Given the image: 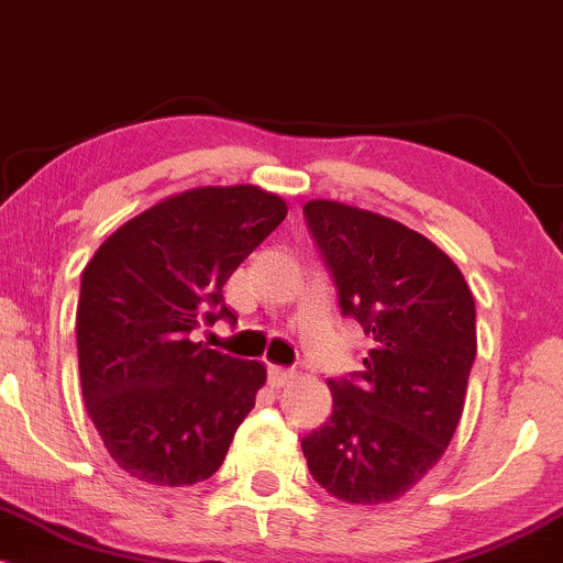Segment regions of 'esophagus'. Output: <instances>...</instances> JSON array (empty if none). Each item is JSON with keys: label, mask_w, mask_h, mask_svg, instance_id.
Here are the masks:
<instances>
[{"label": "esophagus", "mask_w": 563, "mask_h": 563, "mask_svg": "<svg viewBox=\"0 0 563 563\" xmlns=\"http://www.w3.org/2000/svg\"><path fill=\"white\" fill-rule=\"evenodd\" d=\"M267 378L273 386H286L290 378H294V371H288V367H280V365H269L267 367Z\"/></svg>", "instance_id": "esophagus-1"}]
</instances>
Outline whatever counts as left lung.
<instances>
[{
	"label": "left lung",
	"mask_w": 563,
	"mask_h": 563,
	"mask_svg": "<svg viewBox=\"0 0 563 563\" xmlns=\"http://www.w3.org/2000/svg\"><path fill=\"white\" fill-rule=\"evenodd\" d=\"M303 219L341 314L373 341L363 371L328 378L333 412L301 439L303 457L339 500H397L437 466L463 416L474 296L444 251L394 219L335 200H309Z\"/></svg>",
	"instance_id": "8db88e82"
}]
</instances>
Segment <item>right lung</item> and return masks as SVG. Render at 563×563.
I'll return each instance as SVG.
<instances>
[{
	"instance_id": "obj_1",
	"label": "right lung",
	"mask_w": 563,
	"mask_h": 563,
	"mask_svg": "<svg viewBox=\"0 0 563 563\" xmlns=\"http://www.w3.org/2000/svg\"><path fill=\"white\" fill-rule=\"evenodd\" d=\"M286 214L254 185L198 187L129 219L84 267V402L134 479L183 487L222 466L267 371L192 341V331L235 322L224 283Z\"/></svg>"
}]
</instances>
